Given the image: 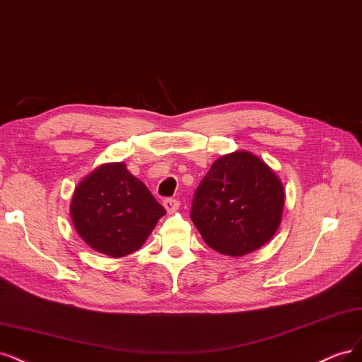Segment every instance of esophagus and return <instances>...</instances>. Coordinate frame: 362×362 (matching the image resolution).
Instances as JSON below:
<instances>
[{"label":"esophagus","mask_w":362,"mask_h":362,"mask_svg":"<svg viewBox=\"0 0 362 362\" xmlns=\"http://www.w3.org/2000/svg\"><path fill=\"white\" fill-rule=\"evenodd\" d=\"M180 203L177 200H174V198H167V200H164V207L167 209L168 214H174L179 209Z\"/></svg>","instance_id":"esophagus-1"}]
</instances>
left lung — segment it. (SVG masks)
<instances>
[{
    "label": "left lung",
    "instance_id": "left-lung-1",
    "mask_svg": "<svg viewBox=\"0 0 362 362\" xmlns=\"http://www.w3.org/2000/svg\"><path fill=\"white\" fill-rule=\"evenodd\" d=\"M284 186L247 150L218 158L195 191L191 219L212 250L242 257L269 242L281 224Z\"/></svg>",
    "mask_w": 362,
    "mask_h": 362
}]
</instances>
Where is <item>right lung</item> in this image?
Here are the masks:
<instances>
[{"mask_svg":"<svg viewBox=\"0 0 362 362\" xmlns=\"http://www.w3.org/2000/svg\"><path fill=\"white\" fill-rule=\"evenodd\" d=\"M164 215L165 209L124 162H108L93 170L78 183L71 202L79 238L112 259L141 248Z\"/></svg>","mask_w":362,"mask_h":362,"instance_id":"1","label":"right lung"}]
</instances>
